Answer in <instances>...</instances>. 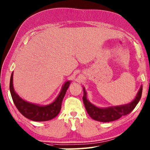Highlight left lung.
Segmentation results:
<instances>
[{
	"instance_id": "1",
	"label": "left lung",
	"mask_w": 150,
	"mask_h": 150,
	"mask_svg": "<svg viewBox=\"0 0 150 150\" xmlns=\"http://www.w3.org/2000/svg\"><path fill=\"white\" fill-rule=\"evenodd\" d=\"M83 101L86 112L90 115V117L94 120L106 122L117 120V119L121 118L122 115H126L129 114L135 108L141 98L142 85H141L135 99L130 103L125 105L108 106V107L106 108H100L93 105L87 99L85 87L83 88Z\"/></svg>"
}]
</instances>
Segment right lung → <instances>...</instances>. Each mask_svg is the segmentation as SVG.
<instances>
[{
  "instance_id": "right-lung-1",
  "label": "right lung",
  "mask_w": 150,
  "mask_h": 150,
  "mask_svg": "<svg viewBox=\"0 0 150 150\" xmlns=\"http://www.w3.org/2000/svg\"><path fill=\"white\" fill-rule=\"evenodd\" d=\"M13 72L10 78V92L16 107L25 117L34 121H47L58 115L62 108L63 99L71 84V81H67L63 85L61 91L54 101L47 105H40L29 103L20 97L13 87Z\"/></svg>"
}]
</instances>
